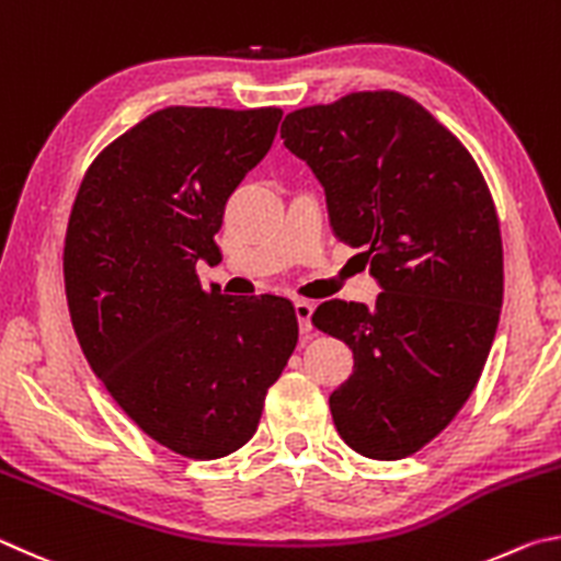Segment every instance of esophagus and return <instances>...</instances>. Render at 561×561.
<instances>
[{
  "label": "esophagus",
  "instance_id": "esophagus-1",
  "mask_svg": "<svg viewBox=\"0 0 561 561\" xmlns=\"http://www.w3.org/2000/svg\"><path fill=\"white\" fill-rule=\"evenodd\" d=\"M312 310H316V306L308 300H296V318H298V325H300V332L302 335H308V332L312 330Z\"/></svg>",
  "mask_w": 561,
  "mask_h": 561
}]
</instances>
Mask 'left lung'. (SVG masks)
Returning a JSON list of instances; mask_svg holds the SVG:
<instances>
[{"label": "left lung", "mask_w": 561, "mask_h": 561, "mask_svg": "<svg viewBox=\"0 0 561 561\" xmlns=\"http://www.w3.org/2000/svg\"><path fill=\"white\" fill-rule=\"evenodd\" d=\"M283 145L325 190L332 231L362 249L375 308L328 300L312 325L350 345L352 377L330 394L357 454L397 460L436 438L485 367L503 308V239L470 152L397 91L300 107Z\"/></svg>", "instance_id": "left-lung-1"}]
</instances>
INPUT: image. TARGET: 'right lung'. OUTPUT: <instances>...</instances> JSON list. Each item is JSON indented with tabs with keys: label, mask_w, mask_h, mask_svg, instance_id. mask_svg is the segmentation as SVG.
I'll list each match as a JSON object with an SVG mask.
<instances>
[{
	"label": "right lung",
	"mask_w": 561,
	"mask_h": 561,
	"mask_svg": "<svg viewBox=\"0 0 561 561\" xmlns=\"http://www.w3.org/2000/svg\"><path fill=\"white\" fill-rule=\"evenodd\" d=\"M280 107L172 105L95 157L64 245L68 312L95 377L157 444L199 460L239 450L298 345L293 302L204 290L196 263L236 186L271 150Z\"/></svg>",
	"instance_id": "right-lung-1"
}]
</instances>
